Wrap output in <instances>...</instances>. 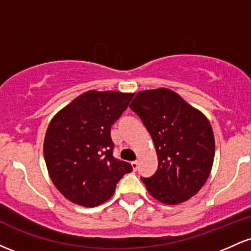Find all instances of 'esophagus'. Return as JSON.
Returning a JSON list of instances; mask_svg holds the SVG:
<instances>
[{
	"instance_id": "obj_1",
	"label": "esophagus",
	"mask_w": 251,
	"mask_h": 251,
	"mask_svg": "<svg viewBox=\"0 0 251 251\" xmlns=\"http://www.w3.org/2000/svg\"><path fill=\"white\" fill-rule=\"evenodd\" d=\"M131 166H132V169H133V171H137L138 168H139V163H138L137 160H135V162H132L131 163Z\"/></svg>"
}]
</instances>
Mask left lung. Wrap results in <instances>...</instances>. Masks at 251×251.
I'll use <instances>...</instances> for the list:
<instances>
[{"mask_svg":"<svg viewBox=\"0 0 251 251\" xmlns=\"http://www.w3.org/2000/svg\"><path fill=\"white\" fill-rule=\"evenodd\" d=\"M129 108L151 134L158 169L142 178L152 197L177 205L203 188L215 158V137L208 118L169 88L135 94Z\"/></svg>","mask_w":251,"mask_h":251,"instance_id":"8db88e82","label":"left lung"}]
</instances>
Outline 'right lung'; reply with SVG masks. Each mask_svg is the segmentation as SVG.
<instances>
[{"instance_id":"1","label":"right lung","mask_w":251,"mask_h":251,"mask_svg":"<svg viewBox=\"0 0 251 251\" xmlns=\"http://www.w3.org/2000/svg\"><path fill=\"white\" fill-rule=\"evenodd\" d=\"M134 93L91 91L51 118L43 155L55 188L72 203L94 208L108 201L128 163L112 155L111 126L127 108Z\"/></svg>"}]
</instances>
